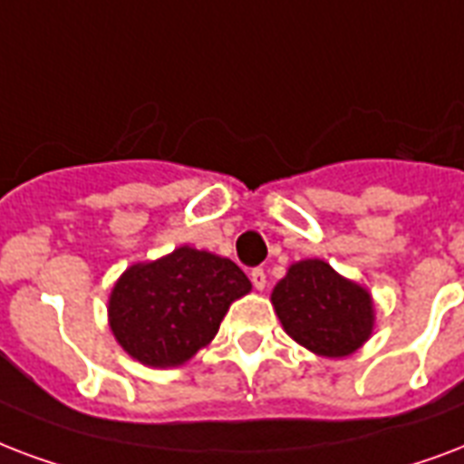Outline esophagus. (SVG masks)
I'll return each instance as SVG.
<instances>
[{
	"mask_svg": "<svg viewBox=\"0 0 464 464\" xmlns=\"http://www.w3.org/2000/svg\"><path fill=\"white\" fill-rule=\"evenodd\" d=\"M250 282H253V287L263 292L265 285H267V275H265L263 267H256V270L250 272Z\"/></svg>",
	"mask_w": 464,
	"mask_h": 464,
	"instance_id": "esophagus-1",
	"label": "esophagus"
}]
</instances>
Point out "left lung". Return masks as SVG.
<instances>
[{"label": "left lung", "mask_w": 464, "mask_h": 464, "mask_svg": "<svg viewBox=\"0 0 464 464\" xmlns=\"http://www.w3.org/2000/svg\"><path fill=\"white\" fill-rule=\"evenodd\" d=\"M270 299L287 335L324 358L353 355L372 335L370 292L318 257L292 265Z\"/></svg>", "instance_id": "8db88e82"}]
</instances>
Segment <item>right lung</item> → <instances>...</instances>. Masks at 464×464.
<instances>
[{
    "label": "right lung",
    "instance_id": "obj_1",
    "mask_svg": "<svg viewBox=\"0 0 464 464\" xmlns=\"http://www.w3.org/2000/svg\"><path fill=\"white\" fill-rule=\"evenodd\" d=\"M250 292L228 257L182 246L123 272L109 296V326L130 358L177 367L214 341L226 311Z\"/></svg>",
    "mask_w": 464,
    "mask_h": 464
}]
</instances>
